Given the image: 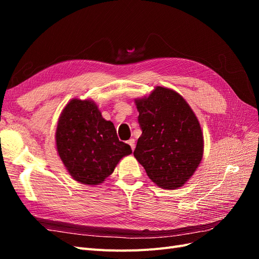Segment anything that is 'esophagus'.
I'll return each mask as SVG.
<instances>
[{"label":"esophagus","mask_w":259,"mask_h":259,"mask_svg":"<svg viewBox=\"0 0 259 259\" xmlns=\"http://www.w3.org/2000/svg\"><path fill=\"white\" fill-rule=\"evenodd\" d=\"M127 144L131 146V148H132V150H134L135 149V139H133V138H131L130 140H127Z\"/></svg>","instance_id":"1"}]
</instances>
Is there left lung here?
Instances as JSON below:
<instances>
[{
  "label": "left lung",
  "mask_w": 259,
  "mask_h": 259,
  "mask_svg": "<svg viewBox=\"0 0 259 259\" xmlns=\"http://www.w3.org/2000/svg\"><path fill=\"white\" fill-rule=\"evenodd\" d=\"M135 104L143 133L134 156L156 186L177 189L190 179L203 158L198 117L183 96L163 86L135 99Z\"/></svg>",
  "instance_id": "8db88e82"
}]
</instances>
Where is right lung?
<instances>
[{
  "instance_id": "obj_1",
  "label": "right lung",
  "mask_w": 259,
  "mask_h": 259,
  "mask_svg": "<svg viewBox=\"0 0 259 259\" xmlns=\"http://www.w3.org/2000/svg\"><path fill=\"white\" fill-rule=\"evenodd\" d=\"M56 147L69 174L84 185H99L116 164L132 153L120 142L112 122L105 120L91 99L73 98L62 110L56 130Z\"/></svg>"
}]
</instances>
